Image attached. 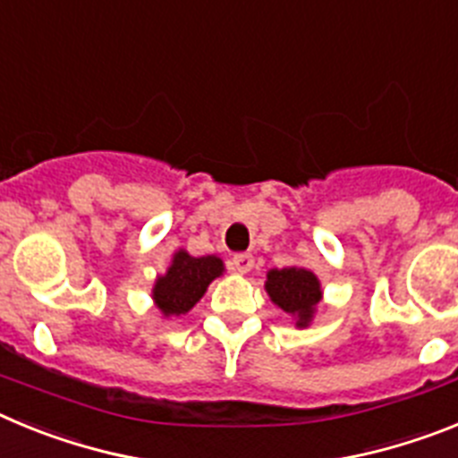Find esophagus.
<instances>
[{"mask_svg":"<svg viewBox=\"0 0 458 458\" xmlns=\"http://www.w3.org/2000/svg\"><path fill=\"white\" fill-rule=\"evenodd\" d=\"M232 268L236 270V273H250V270L254 268V257L252 254L248 252H242V254H233L232 259Z\"/></svg>","mask_w":458,"mask_h":458,"instance_id":"obj_1","label":"esophagus"}]
</instances>
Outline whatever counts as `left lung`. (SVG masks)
Here are the masks:
<instances>
[{"mask_svg":"<svg viewBox=\"0 0 458 458\" xmlns=\"http://www.w3.org/2000/svg\"><path fill=\"white\" fill-rule=\"evenodd\" d=\"M266 291L270 301L295 318V327H307L314 318L317 305L321 302V282L311 270L298 268H273L266 275Z\"/></svg>","mask_w":458,"mask_h":458,"instance_id":"left-lung-1","label":"left lung"}]
</instances>
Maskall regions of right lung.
<instances>
[{"instance_id": "obj_1", "label": "right lung", "mask_w": 458, "mask_h": 458, "mask_svg": "<svg viewBox=\"0 0 458 458\" xmlns=\"http://www.w3.org/2000/svg\"><path fill=\"white\" fill-rule=\"evenodd\" d=\"M225 273V264L216 254L190 257L185 250L174 254L167 273L153 284V302L163 317H181L201 301L208 284Z\"/></svg>"}]
</instances>
